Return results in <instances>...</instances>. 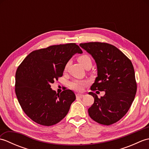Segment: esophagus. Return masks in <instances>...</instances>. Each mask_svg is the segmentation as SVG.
Listing matches in <instances>:
<instances>
[{"mask_svg": "<svg viewBox=\"0 0 149 149\" xmlns=\"http://www.w3.org/2000/svg\"><path fill=\"white\" fill-rule=\"evenodd\" d=\"M84 95L83 94H76V97H78V98H83L84 97Z\"/></svg>", "mask_w": 149, "mask_h": 149, "instance_id": "obj_1", "label": "esophagus"}]
</instances>
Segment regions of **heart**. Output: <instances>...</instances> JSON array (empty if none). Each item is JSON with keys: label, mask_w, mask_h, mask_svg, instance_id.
Returning a JSON list of instances; mask_svg holds the SVG:
<instances>
[{"label": "heart", "mask_w": 149, "mask_h": 149, "mask_svg": "<svg viewBox=\"0 0 149 149\" xmlns=\"http://www.w3.org/2000/svg\"><path fill=\"white\" fill-rule=\"evenodd\" d=\"M78 61L81 64L83 65L85 68H90L92 65V60H91V57L87 54H83L79 56L77 58ZM69 63L68 62L65 66L64 70H66L68 68ZM88 81L87 80H80V79H75L72 81L70 83V86L72 90L80 91L83 90V88L88 84Z\"/></svg>", "instance_id": "1"}]
</instances>
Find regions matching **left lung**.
<instances>
[{
  "mask_svg": "<svg viewBox=\"0 0 149 149\" xmlns=\"http://www.w3.org/2000/svg\"><path fill=\"white\" fill-rule=\"evenodd\" d=\"M80 47L90 54L96 62L97 75L91 85V91H104L100 98L89 92L94 103L88 114L94 121L109 125L127 113L137 90L135 73L132 62L116 47L107 43H81Z\"/></svg>",
  "mask_w": 149,
  "mask_h": 149,
  "instance_id": "1",
  "label": "left lung"
}]
</instances>
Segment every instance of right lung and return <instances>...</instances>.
I'll return each mask as SVG.
<instances>
[{"instance_id":"add662e5","label":"right lung","mask_w":149,"mask_h":149,"mask_svg":"<svg viewBox=\"0 0 149 149\" xmlns=\"http://www.w3.org/2000/svg\"><path fill=\"white\" fill-rule=\"evenodd\" d=\"M83 53L75 43L52 45L34 50L18 66L15 93L24 113L38 124H56L67 115L75 95L70 90L56 93L50 84L63 75L75 54Z\"/></svg>"}]
</instances>
